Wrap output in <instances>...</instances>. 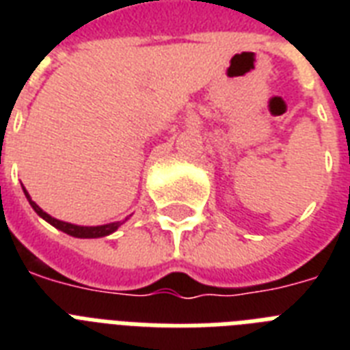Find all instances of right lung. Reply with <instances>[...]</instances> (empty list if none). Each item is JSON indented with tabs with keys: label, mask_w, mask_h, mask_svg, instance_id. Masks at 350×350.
I'll return each mask as SVG.
<instances>
[{
	"label": "right lung",
	"mask_w": 350,
	"mask_h": 350,
	"mask_svg": "<svg viewBox=\"0 0 350 350\" xmlns=\"http://www.w3.org/2000/svg\"><path fill=\"white\" fill-rule=\"evenodd\" d=\"M23 192L27 200H29L30 207L34 208L36 214L43 218L46 224H51L52 227H56L57 230H62V232L68 234V236H74V238H103V236H109V234L116 232L118 227L125 224L126 219L131 218V216H126L125 219H121V221H112V224H105V225H96V227H83V225H74V224H67V221H62V219L52 218L51 214H46L43 208L38 205L36 202H32V198L27 192V189L23 187Z\"/></svg>",
	"instance_id": "obj_1"
}]
</instances>
